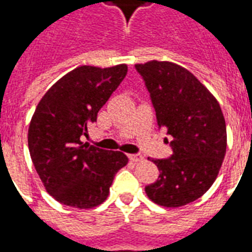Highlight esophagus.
I'll use <instances>...</instances> for the list:
<instances>
[{
    "instance_id": "1",
    "label": "esophagus",
    "mask_w": 252,
    "mask_h": 252,
    "mask_svg": "<svg viewBox=\"0 0 252 252\" xmlns=\"http://www.w3.org/2000/svg\"><path fill=\"white\" fill-rule=\"evenodd\" d=\"M128 158L131 159L132 162H142L143 160V155L142 154H129Z\"/></svg>"
}]
</instances>
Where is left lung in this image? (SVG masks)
<instances>
[{"mask_svg":"<svg viewBox=\"0 0 252 252\" xmlns=\"http://www.w3.org/2000/svg\"><path fill=\"white\" fill-rule=\"evenodd\" d=\"M135 68L173 150L167 159L153 160L159 177L146 186V193L158 205L184 206L211 188L221 167L227 150L221 108L191 72L175 63L153 61Z\"/></svg>","mask_w":252,"mask_h":252,"instance_id":"obj_1","label":"left lung"}]
</instances>
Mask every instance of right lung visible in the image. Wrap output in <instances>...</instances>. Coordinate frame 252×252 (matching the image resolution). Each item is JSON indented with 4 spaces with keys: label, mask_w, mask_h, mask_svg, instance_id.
Here are the masks:
<instances>
[{
    "label": "right lung",
    "mask_w": 252,
    "mask_h": 252,
    "mask_svg": "<svg viewBox=\"0 0 252 252\" xmlns=\"http://www.w3.org/2000/svg\"><path fill=\"white\" fill-rule=\"evenodd\" d=\"M126 71V64L77 67L36 106L28 129L31 158L47 191L63 205L89 209L102 204L116 173L128 163L126 154L81 142Z\"/></svg>",
    "instance_id": "obj_1"
}]
</instances>
